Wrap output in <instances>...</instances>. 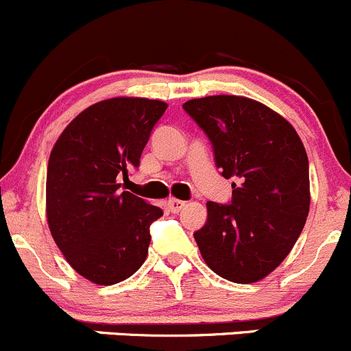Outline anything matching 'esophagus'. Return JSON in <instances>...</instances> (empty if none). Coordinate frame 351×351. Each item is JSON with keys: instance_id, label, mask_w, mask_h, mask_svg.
Wrapping results in <instances>:
<instances>
[{"instance_id": "34e87169", "label": "esophagus", "mask_w": 351, "mask_h": 351, "mask_svg": "<svg viewBox=\"0 0 351 351\" xmlns=\"http://www.w3.org/2000/svg\"><path fill=\"white\" fill-rule=\"evenodd\" d=\"M167 206L172 213H179V211L186 206V201H180V199H176V197H172V199L167 201Z\"/></svg>"}]
</instances>
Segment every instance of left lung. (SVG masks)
Masks as SVG:
<instances>
[{"label":"left lung","mask_w":351,"mask_h":351,"mask_svg":"<svg viewBox=\"0 0 351 351\" xmlns=\"http://www.w3.org/2000/svg\"><path fill=\"white\" fill-rule=\"evenodd\" d=\"M182 109L206 133L221 176L235 179L230 204L208 201V220L194 241L221 278L259 282L282 265L307 220L302 140L285 117L247 97H203Z\"/></svg>","instance_id":"left-lung-1"}]
</instances>
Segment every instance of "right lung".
<instances>
[{"label":"right lung","instance_id":"1","mask_svg":"<svg viewBox=\"0 0 351 351\" xmlns=\"http://www.w3.org/2000/svg\"><path fill=\"white\" fill-rule=\"evenodd\" d=\"M167 104L116 97L80 112L58 138L47 165L46 213L66 261L97 285H114L140 269L150 225L164 215L130 191H119L140 165Z\"/></svg>","mask_w":351,"mask_h":351}]
</instances>
